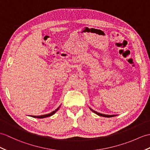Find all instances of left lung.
Listing matches in <instances>:
<instances>
[{
	"label": "left lung",
	"instance_id": "obj_1",
	"mask_svg": "<svg viewBox=\"0 0 150 150\" xmlns=\"http://www.w3.org/2000/svg\"><path fill=\"white\" fill-rule=\"evenodd\" d=\"M90 110H91L92 112H93L94 113L96 114L97 115H98V116H103V117H114V116H117V115H108V114H101V113H99V112H96V111H95L94 110H93L92 109H91V108L89 107Z\"/></svg>",
	"mask_w": 150,
	"mask_h": 150
}]
</instances>
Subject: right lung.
<instances>
[{"label":"right lung","instance_id":"obj_1","mask_svg":"<svg viewBox=\"0 0 150 150\" xmlns=\"http://www.w3.org/2000/svg\"><path fill=\"white\" fill-rule=\"evenodd\" d=\"M61 107V105L59 106L57 109H55L54 111H53V112H50V113H49V114H45V115H41V116H31V117H35V118H44V117H49V116H52V115H54L55 112H57V111L59 110V107Z\"/></svg>","mask_w":150,"mask_h":150}]
</instances>
